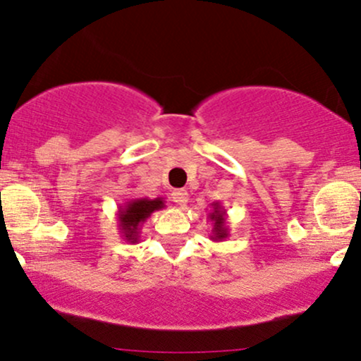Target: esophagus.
Listing matches in <instances>:
<instances>
[{
    "label": "esophagus",
    "instance_id": "1",
    "mask_svg": "<svg viewBox=\"0 0 361 361\" xmlns=\"http://www.w3.org/2000/svg\"><path fill=\"white\" fill-rule=\"evenodd\" d=\"M171 198L176 205H186V202H188V192L186 190H175L171 193Z\"/></svg>",
    "mask_w": 361,
    "mask_h": 361
}]
</instances>
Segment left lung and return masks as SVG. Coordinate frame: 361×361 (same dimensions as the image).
<instances>
[{
	"instance_id": "8db88e82",
	"label": "left lung",
	"mask_w": 361,
	"mask_h": 361,
	"mask_svg": "<svg viewBox=\"0 0 361 361\" xmlns=\"http://www.w3.org/2000/svg\"><path fill=\"white\" fill-rule=\"evenodd\" d=\"M208 220L212 222V235L210 238L215 242H222L228 237L227 227V212L220 202L212 203V210L208 214Z\"/></svg>"
}]
</instances>
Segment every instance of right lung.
Listing matches in <instances>:
<instances>
[{"instance_id": "right-lung-1", "label": "right lung", "mask_w": 361, "mask_h": 361, "mask_svg": "<svg viewBox=\"0 0 361 361\" xmlns=\"http://www.w3.org/2000/svg\"><path fill=\"white\" fill-rule=\"evenodd\" d=\"M164 200L158 198H133L119 207L117 224H119L121 237L129 244H137L142 224L149 219L156 210H163Z\"/></svg>"}]
</instances>
